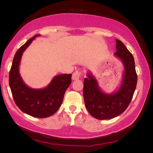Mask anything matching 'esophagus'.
I'll return each mask as SVG.
<instances>
[{
    "label": "esophagus",
    "instance_id": "esophagus-1",
    "mask_svg": "<svg viewBox=\"0 0 153 153\" xmlns=\"http://www.w3.org/2000/svg\"><path fill=\"white\" fill-rule=\"evenodd\" d=\"M81 74H82L81 72L78 71H76L75 72H74L73 73V75H72V79L73 80H78L80 78V76H81Z\"/></svg>",
    "mask_w": 153,
    "mask_h": 153
}]
</instances>
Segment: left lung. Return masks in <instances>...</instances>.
<instances>
[{"mask_svg": "<svg viewBox=\"0 0 153 153\" xmlns=\"http://www.w3.org/2000/svg\"><path fill=\"white\" fill-rule=\"evenodd\" d=\"M116 41L114 56L122 62L124 71L121 86L112 93L101 89L96 77L91 71L87 72L84 82V98L88 112L99 120L110 119L124 112L130 103L135 91L137 75L132 54L119 39Z\"/></svg>", "mask_w": 153, "mask_h": 153, "instance_id": "8db88e82", "label": "left lung"}]
</instances>
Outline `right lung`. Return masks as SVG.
Segmentation results:
<instances>
[{
    "label": "right lung",
    "instance_id": "1",
    "mask_svg": "<svg viewBox=\"0 0 153 153\" xmlns=\"http://www.w3.org/2000/svg\"><path fill=\"white\" fill-rule=\"evenodd\" d=\"M37 34L29 39L18 50L14 57L9 76V84L17 106L30 116L45 118L54 114L61 106L64 94L71 83V74L55 76L50 84L41 89H33L27 85L20 73L23 53L29 47Z\"/></svg>",
    "mask_w": 153,
    "mask_h": 153
}]
</instances>
